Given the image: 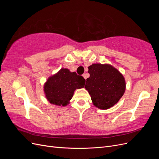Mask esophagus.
Here are the masks:
<instances>
[{
	"label": "esophagus",
	"instance_id": "1",
	"mask_svg": "<svg viewBox=\"0 0 159 159\" xmlns=\"http://www.w3.org/2000/svg\"><path fill=\"white\" fill-rule=\"evenodd\" d=\"M83 77H84V78L86 80V79H87L88 78V74H86V73H85V74H83Z\"/></svg>",
	"mask_w": 159,
	"mask_h": 159
}]
</instances>
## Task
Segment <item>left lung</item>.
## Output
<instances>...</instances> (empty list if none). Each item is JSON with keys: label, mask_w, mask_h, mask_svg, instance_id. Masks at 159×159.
Returning <instances> with one entry per match:
<instances>
[{"label": "left lung", "mask_w": 159, "mask_h": 159, "mask_svg": "<svg viewBox=\"0 0 159 159\" xmlns=\"http://www.w3.org/2000/svg\"><path fill=\"white\" fill-rule=\"evenodd\" d=\"M89 78L85 88L90 94L93 105L107 109L122 98L126 88L124 77L109 64H93L88 67Z\"/></svg>", "instance_id": "8db88e82"}]
</instances>
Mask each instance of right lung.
I'll return each mask as SVG.
<instances>
[{
    "label": "right lung",
    "instance_id": "add662e5",
    "mask_svg": "<svg viewBox=\"0 0 159 159\" xmlns=\"http://www.w3.org/2000/svg\"><path fill=\"white\" fill-rule=\"evenodd\" d=\"M85 80L75 72L61 68L48 79L44 90L48 102L58 106H66L73 97L74 91L84 87Z\"/></svg>",
    "mask_w": 159,
    "mask_h": 159
}]
</instances>
